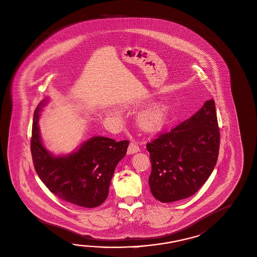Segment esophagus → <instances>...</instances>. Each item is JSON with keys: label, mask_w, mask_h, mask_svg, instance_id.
Returning <instances> with one entry per match:
<instances>
[{"label": "esophagus", "mask_w": 257, "mask_h": 257, "mask_svg": "<svg viewBox=\"0 0 257 257\" xmlns=\"http://www.w3.org/2000/svg\"><path fill=\"white\" fill-rule=\"evenodd\" d=\"M139 151H140V149H139V146L137 143L131 142V143L129 144V147H128V153H129V154L138 153Z\"/></svg>", "instance_id": "34e87169"}]
</instances>
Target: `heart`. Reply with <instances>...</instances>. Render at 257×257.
<instances>
[{
	"mask_svg": "<svg viewBox=\"0 0 257 257\" xmlns=\"http://www.w3.org/2000/svg\"><path fill=\"white\" fill-rule=\"evenodd\" d=\"M168 114L167 105H156L143 111L138 118L139 126L146 132H158L166 123Z\"/></svg>",
	"mask_w": 257,
	"mask_h": 257,
	"instance_id": "obj_1",
	"label": "heart"
}]
</instances>
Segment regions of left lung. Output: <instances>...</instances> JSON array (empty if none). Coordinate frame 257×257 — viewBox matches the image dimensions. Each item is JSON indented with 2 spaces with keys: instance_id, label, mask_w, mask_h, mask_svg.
Wrapping results in <instances>:
<instances>
[{
  "instance_id": "obj_1",
  "label": "left lung",
  "mask_w": 257,
  "mask_h": 257,
  "mask_svg": "<svg viewBox=\"0 0 257 257\" xmlns=\"http://www.w3.org/2000/svg\"><path fill=\"white\" fill-rule=\"evenodd\" d=\"M220 139L211 99L193 117L148 142L152 163L149 184L153 196L168 203L195 194L214 169Z\"/></svg>"
}]
</instances>
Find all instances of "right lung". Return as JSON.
Wrapping results in <instances>:
<instances>
[{"label": "right lung", "instance_id": "1", "mask_svg": "<svg viewBox=\"0 0 257 257\" xmlns=\"http://www.w3.org/2000/svg\"><path fill=\"white\" fill-rule=\"evenodd\" d=\"M46 102L37 105L34 115L31 153L35 171L60 199L83 208H95L106 199L114 170L124 157L129 141L94 137L76 153L54 157L43 146L37 124Z\"/></svg>", "mask_w": 257, "mask_h": 257}]
</instances>
